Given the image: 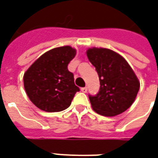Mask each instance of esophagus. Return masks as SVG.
I'll return each instance as SVG.
<instances>
[{
  "label": "esophagus",
  "mask_w": 158,
  "mask_h": 158,
  "mask_svg": "<svg viewBox=\"0 0 158 158\" xmlns=\"http://www.w3.org/2000/svg\"><path fill=\"white\" fill-rule=\"evenodd\" d=\"M81 90H82L83 93H86L87 90H88V88H87V87H83V88L81 89Z\"/></svg>",
  "instance_id": "esophagus-1"
}]
</instances>
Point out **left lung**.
Listing matches in <instances>:
<instances>
[{
    "instance_id": "1",
    "label": "left lung",
    "mask_w": 158,
    "mask_h": 158,
    "mask_svg": "<svg viewBox=\"0 0 158 158\" xmlns=\"http://www.w3.org/2000/svg\"><path fill=\"white\" fill-rule=\"evenodd\" d=\"M100 82L98 94L89 96L92 109L100 115L112 117L127 110L140 89V81L127 61L108 48L91 47L86 51Z\"/></svg>"
}]
</instances>
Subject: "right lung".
I'll return each instance as SVG.
<instances>
[{"instance_id": "obj_1", "label": "right lung", "mask_w": 158, "mask_h": 158, "mask_svg": "<svg viewBox=\"0 0 158 158\" xmlns=\"http://www.w3.org/2000/svg\"><path fill=\"white\" fill-rule=\"evenodd\" d=\"M76 54L70 46L55 47L43 53L23 75V86L30 100L47 112L63 111L71 105L79 88L68 65Z\"/></svg>"}]
</instances>
